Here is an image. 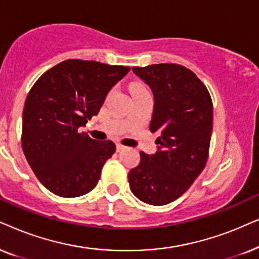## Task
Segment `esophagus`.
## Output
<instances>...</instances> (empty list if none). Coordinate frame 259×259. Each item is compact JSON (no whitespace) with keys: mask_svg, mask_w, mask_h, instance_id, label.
Masks as SVG:
<instances>
[{"mask_svg":"<svg viewBox=\"0 0 259 259\" xmlns=\"http://www.w3.org/2000/svg\"><path fill=\"white\" fill-rule=\"evenodd\" d=\"M124 149H125V147L122 146V144H116V150L117 151H122Z\"/></svg>","mask_w":259,"mask_h":259,"instance_id":"obj_1","label":"esophagus"}]
</instances>
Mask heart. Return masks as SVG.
<instances>
[{
	"label": "heart",
	"instance_id": "heart-1",
	"mask_svg": "<svg viewBox=\"0 0 259 259\" xmlns=\"http://www.w3.org/2000/svg\"><path fill=\"white\" fill-rule=\"evenodd\" d=\"M139 90H144V88H142V86H140V85H135L133 88V90H132V92H135V91H139Z\"/></svg>",
	"mask_w": 259,
	"mask_h": 259
}]
</instances>
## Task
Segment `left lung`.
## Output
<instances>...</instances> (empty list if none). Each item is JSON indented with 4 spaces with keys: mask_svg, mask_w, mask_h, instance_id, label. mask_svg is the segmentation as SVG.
Segmentation results:
<instances>
[{
    "mask_svg": "<svg viewBox=\"0 0 259 259\" xmlns=\"http://www.w3.org/2000/svg\"><path fill=\"white\" fill-rule=\"evenodd\" d=\"M151 89L154 110L149 124L157 150L141 151L127 174L130 191L146 204L167 205L181 196L204 170L213 126V105L206 86L181 65L133 67Z\"/></svg>",
    "mask_w": 259,
    "mask_h": 259,
    "instance_id": "left-lung-1",
    "label": "left lung"
}]
</instances>
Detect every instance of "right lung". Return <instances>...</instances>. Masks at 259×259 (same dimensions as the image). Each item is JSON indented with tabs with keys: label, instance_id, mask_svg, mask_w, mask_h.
<instances>
[{
	"label": "right lung",
	"instance_id": "right-lung-1",
	"mask_svg": "<svg viewBox=\"0 0 259 259\" xmlns=\"http://www.w3.org/2000/svg\"><path fill=\"white\" fill-rule=\"evenodd\" d=\"M130 67L68 59L37 79L22 116V149L39 181L64 198L91 192L105 161L115 153L111 141L79 133L97 116L113 86Z\"/></svg>",
	"mask_w": 259,
	"mask_h": 259
}]
</instances>
